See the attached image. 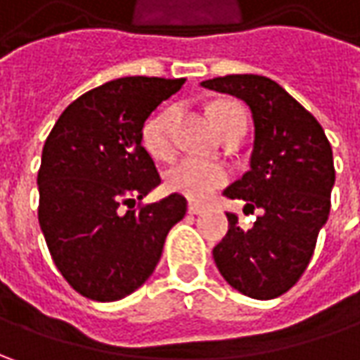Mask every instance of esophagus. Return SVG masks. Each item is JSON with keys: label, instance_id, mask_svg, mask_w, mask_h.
<instances>
[{"label": "esophagus", "instance_id": "esophagus-1", "mask_svg": "<svg viewBox=\"0 0 360 360\" xmlns=\"http://www.w3.org/2000/svg\"><path fill=\"white\" fill-rule=\"evenodd\" d=\"M188 212H190V214H204V212H206V206H200V204L190 202V204H188Z\"/></svg>", "mask_w": 360, "mask_h": 360}]
</instances>
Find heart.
Masks as SVG:
<instances>
[{
    "mask_svg": "<svg viewBox=\"0 0 360 360\" xmlns=\"http://www.w3.org/2000/svg\"><path fill=\"white\" fill-rule=\"evenodd\" d=\"M178 105H168L156 116L148 120L144 126V146L154 158H168L172 156V128L178 120ZM234 118H244L242 110L236 104H218L212 108L218 131L226 130ZM229 180V172L214 162H206L198 158H180L166 170V186L172 192H178L192 200H206L212 196L220 186Z\"/></svg>",
    "mask_w": 360,
    "mask_h": 360,
    "instance_id": "1",
    "label": "heart"
}]
</instances>
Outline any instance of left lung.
<instances>
[{
    "mask_svg": "<svg viewBox=\"0 0 360 360\" xmlns=\"http://www.w3.org/2000/svg\"><path fill=\"white\" fill-rule=\"evenodd\" d=\"M200 86L242 100L255 122L250 170L224 196L246 200L260 216L242 229L238 216L226 214L229 232L212 250L216 266L246 297H281L307 270L328 220L333 148L311 112L270 77L232 74Z\"/></svg>",
    "mask_w": 360,
    "mask_h": 360,
    "instance_id": "8db88e82",
    "label": "left lung"
}]
</instances>
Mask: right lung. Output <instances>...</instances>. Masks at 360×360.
Listing matches in <instances>:
<instances>
[{"label": "right lung", "instance_id": "add662e5", "mask_svg": "<svg viewBox=\"0 0 360 360\" xmlns=\"http://www.w3.org/2000/svg\"><path fill=\"white\" fill-rule=\"evenodd\" d=\"M182 84L184 77L112 79L72 102L49 131L37 218L56 266L82 297L112 302L140 288L186 214L180 194L134 210L160 184L142 146L146 120Z\"/></svg>", "mask_w": 360, "mask_h": 360}]
</instances>
